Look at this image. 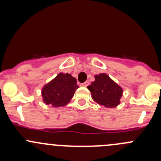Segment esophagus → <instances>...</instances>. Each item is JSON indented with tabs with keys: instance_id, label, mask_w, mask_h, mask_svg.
<instances>
[{
	"instance_id": "obj_1",
	"label": "esophagus",
	"mask_w": 161,
	"mask_h": 161,
	"mask_svg": "<svg viewBox=\"0 0 161 161\" xmlns=\"http://www.w3.org/2000/svg\"><path fill=\"white\" fill-rule=\"evenodd\" d=\"M89 85H90V83H89V82H83V83L81 84V86H84V87L88 86Z\"/></svg>"
}]
</instances>
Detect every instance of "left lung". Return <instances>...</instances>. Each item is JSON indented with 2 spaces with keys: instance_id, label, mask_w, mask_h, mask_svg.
<instances>
[{
  "instance_id": "obj_1",
  "label": "left lung",
  "mask_w": 161,
  "mask_h": 161,
  "mask_svg": "<svg viewBox=\"0 0 161 161\" xmlns=\"http://www.w3.org/2000/svg\"><path fill=\"white\" fill-rule=\"evenodd\" d=\"M87 88L91 92L92 100L105 108H115L120 103L122 89L107 74L95 75V81Z\"/></svg>"
}]
</instances>
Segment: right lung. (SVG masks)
<instances>
[{"mask_svg": "<svg viewBox=\"0 0 161 161\" xmlns=\"http://www.w3.org/2000/svg\"><path fill=\"white\" fill-rule=\"evenodd\" d=\"M78 87L75 78L68 73H60L43 86L42 90L43 102L55 108L64 106L71 100Z\"/></svg>", "mask_w": 161, "mask_h": 161, "instance_id": "right-lung-1", "label": "right lung"}]
</instances>
